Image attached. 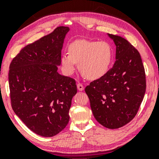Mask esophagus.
<instances>
[{
	"label": "esophagus",
	"instance_id": "1",
	"mask_svg": "<svg viewBox=\"0 0 159 159\" xmlns=\"http://www.w3.org/2000/svg\"><path fill=\"white\" fill-rule=\"evenodd\" d=\"M77 89L80 91H82V90H84V87H83V85H82L81 83H78L77 84Z\"/></svg>",
	"mask_w": 159,
	"mask_h": 159
}]
</instances>
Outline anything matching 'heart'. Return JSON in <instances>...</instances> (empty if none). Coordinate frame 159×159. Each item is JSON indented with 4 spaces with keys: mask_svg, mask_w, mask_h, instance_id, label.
Here are the masks:
<instances>
[{
    "mask_svg": "<svg viewBox=\"0 0 159 159\" xmlns=\"http://www.w3.org/2000/svg\"><path fill=\"white\" fill-rule=\"evenodd\" d=\"M113 58V50L106 41L79 40L69 47V53L61 58V66L64 72L71 75L79 63V69L88 80H98L103 77L109 69Z\"/></svg>",
    "mask_w": 159,
    "mask_h": 159,
    "instance_id": "obj_1",
    "label": "heart"
}]
</instances>
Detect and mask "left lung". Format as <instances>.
<instances>
[{"label": "left lung", "mask_w": 159, "mask_h": 159, "mask_svg": "<svg viewBox=\"0 0 159 159\" xmlns=\"http://www.w3.org/2000/svg\"><path fill=\"white\" fill-rule=\"evenodd\" d=\"M116 45V61L103 77L85 88L95 119L108 129L132 120L146 89L145 69L138 50L126 39L108 34Z\"/></svg>", "instance_id": "obj_1"}]
</instances>
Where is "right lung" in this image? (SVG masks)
Wrapping results in <instances>:
<instances>
[{
  "mask_svg": "<svg viewBox=\"0 0 159 159\" xmlns=\"http://www.w3.org/2000/svg\"><path fill=\"white\" fill-rule=\"evenodd\" d=\"M68 27L26 45L9 66L11 103L13 110L30 130L53 137L66 127L72 98L77 92L75 80L61 75V49Z\"/></svg>",
  "mask_w": 159,
  "mask_h": 159,
  "instance_id": "1",
  "label": "right lung"
}]
</instances>
